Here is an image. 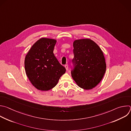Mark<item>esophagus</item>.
I'll list each match as a JSON object with an SVG mask.
<instances>
[{"label": "esophagus", "mask_w": 131, "mask_h": 131, "mask_svg": "<svg viewBox=\"0 0 131 131\" xmlns=\"http://www.w3.org/2000/svg\"><path fill=\"white\" fill-rule=\"evenodd\" d=\"M65 68L66 69V70H68V65L67 64L65 65Z\"/></svg>", "instance_id": "obj_1"}]
</instances>
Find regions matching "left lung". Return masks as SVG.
<instances>
[{
  "mask_svg": "<svg viewBox=\"0 0 131 131\" xmlns=\"http://www.w3.org/2000/svg\"><path fill=\"white\" fill-rule=\"evenodd\" d=\"M73 46L71 76L80 88L92 89L100 83L106 71L103 53L97 43L90 39L75 40Z\"/></svg>",
  "mask_w": 131,
  "mask_h": 131,
  "instance_id": "left-lung-1",
  "label": "left lung"
}]
</instances>
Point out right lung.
I'll return each instance as SVG.
<instances>
[{
    "instance_id": "obj_1",
    "label": "right lung",
    "mask_w": 131,
    "mask_h": 131,
    "mask_svg": "<svg viewBox=\"0 0 131 131\" xmlns=\"http://www.w3.org/2000/svg\"><path fill=\"white\" fill-rule=\"evenodd\" d=\"M56 42L53 39L41 38L32 46L26 56V74L39 90L47 91L53 89L66 72L65 68L53 53Z\"/></svg>"
}]
</instances>
